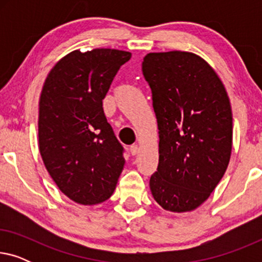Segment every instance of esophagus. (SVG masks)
Here are the masks:
<instances>
[{
  "mask_svg": "<svg viewBox=\"0 0 262 262\" xmlns=\"http://www.w3.org/2000/svg\"><path fill=\"white\" fill-rule=\"evenodd\" d=\"M138 151H139V146L137 145V144H132L131 146H130V152H131V155H137L138 154Z\"/></svg>",
  "mask_w": 262,
  "mask_h": 262,
  "instance_id": "1",
  "label": "esophagus"
}]
</instances>
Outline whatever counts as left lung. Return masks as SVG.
<instances>
[{
    "label": "left lung",
    "mask_w": 262,
    "mask_h": 262,
    "mask_svg": "<svg viewBox=\"0 0 262 262\" xmlns=\"http://www.w3.org/2000/svg\"><path fill=\"white\" fill-rule=\"evenodd\" d=\"M142 70L152 93L159 127V167L150 178L164 210L188 212L223 178L232 148V113L224 84L192 52H151Z\"/></svg>",
    "instance_id": "left-lung-1"
}]
</instances>
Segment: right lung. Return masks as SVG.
Masks as SVG:
<instances>
[{
	"mask_svg": "<svg viewBox=\"0 0 262 262\" xmlns=\"http://www.w3.org/2000/svg\"><path fill=\"white\" fill-rule=\"evenodd\" d=\"M130 58L116 49L75 50L56 63L42 85L39 151L57 187L81 205L108 199L123 171L124 148L107 123L102 100Z\"/></svg>",
	"mask_w": 262,
	"mask_h": 262,
	"instance_id": "right-lung-1",
	"label": "right lung"
}]
</instances>
